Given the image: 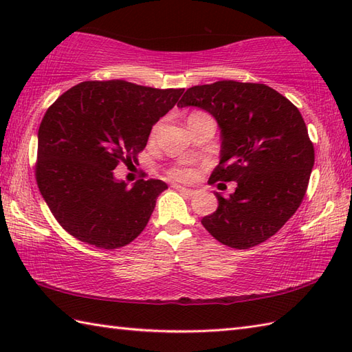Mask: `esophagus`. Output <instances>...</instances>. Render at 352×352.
Returning a JSON list of instances; mask_svg holds the SVG:
<instances>
[{
    "label": "esophagus",
    "instance_id": "34e87169",
    "mask_svg": "<svg viewBox=\"0 0 352 352\" xmlns=\"http://www.w3.org/2000/svg\"><path fill=\"white\" fill-rule=\"evenodd\" d=\"M174 189H177L178 192H183V193H186V195H189V197L195 195V193H197V190L188 189V188H183V186H180V184H174Z\"/></svg>",
    "mask_w": 352,
    "mask_h": 352
}]
</instances>
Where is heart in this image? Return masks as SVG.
Returning <instances> with one entry per match:
<instances>
[{
  "instance_id": "1",
  "label": "heart",
  "mask_w": 352,
  "mask_h": 352,
  "mask_svg": "<svg viewBox=\"0 0 352 352\" xmlns=\"http://www.w3.org/2000/svg\"><path fill=\"white\" fill-rule=\"evenodd\" d=\"M157 130H159V125H155L154 129H153V131H151L153 136L157 133ZM169 175H170L172 178H175V180L189 182V180H192V178H195L197 172H195V169H193V168H189V166H184V164H180V166L172 168V169L169 170Z\"/></svg>"
}]
</instances>
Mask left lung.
Masks as SVG:
<instances>
[{"label":"left lung","instance_id":"8db88e82","mask_svg":"<svg viewBox=\"0 0 352 352\" xmlns=\"http://www.w3.org/2000/svg\"><path fill=\"white\" fill-rule=\"evenodd\" d=\"M208 111L221 129V160L208 183L236 182L201 219L216 241L248 250L267 241L301 206L315 148L294 104L272 87L233 80L189 87L178 107Z\"/></svg>","mask_w":352,"mask_h":352}]
</instances>
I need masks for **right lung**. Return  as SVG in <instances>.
<instances>
[{"label": "right lung", "instance_id": "obj_1", "mask_svg": "<svg viewBox=\"0 0 352 352\" xmlns=\"http://www.w3.org/2000/svg\"><path fill=\"white\" fill-rule=\"evenodd\" d=\"M183 92L125 80L83 81L51 104L37 133L36 182L71 236L116 250L144 231L168 186L149 178L129 188L113 169L138 162L153 125Z\"/></svg>", "mask_w": 352, "mask_h": 352}]
</instances>
